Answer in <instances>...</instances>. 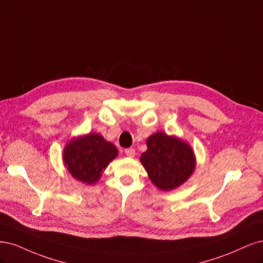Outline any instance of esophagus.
<instances>
[{"mask_svg":"<svg viewBox=\"0 0 263 263\" xmlns=\"http://www.w3.org/2000/svg\"><path fill=\"white\" fill-rule=\"evenodd\" d=\"M124 152H125V155L129 156V157H133L135 155V149L132 148V147L131 148H126Z\"/></svg>","mask_w":263,"mask_h":263,"instance_id":"1","label":"esophagus"}]
</instances>
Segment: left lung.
Wrapping results in <instances>:
<instances>
[{
	"instance_id": "1",
	"label": "left lung",
	"mask_w": 263,
	"mask_h": 263,
	"mask_svg": "<svg viewBox=\"0 0 263 263\" xmlns=\"http://www.w3.org/2000/svg\"><path fill=\"white\" fill-rule=\"evenodd\" d=\"M147 149L141 163L151 181L163 191L174 190L189 179L196 168V157L187 142L156 132L146 140Z\"/></svg>"
}]
</instances>
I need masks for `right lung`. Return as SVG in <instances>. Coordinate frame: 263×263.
I'll use <instances>...</instances> for the list:
<instances>
[{
	"label": "right lung",
	"instance_id": "add662e5",
	"mask_svg": "<svg viewBox=\"0 0 263 263\" xmlns=\"http://www.w3.org/2000/svg\"><path fill=\"white\" fill-rule=\"evenodd\" d=\"M117 156V147L97 133L73 139L63 149V162L67 171L76 180L86 184L97 182Z\"/></svg>",
	"mask_w": 263,
	"mask_h": 263
}]
</instances>
